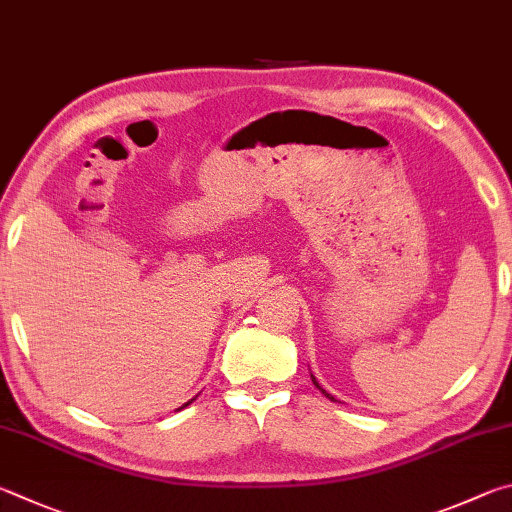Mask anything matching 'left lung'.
<instances>
[{"label":"left lung","instance_id":"left-lung-1","mask_svg":"<svg viewBox=\"0 0 512 512\" xmlns=\"http://www.w3.org/2000/svg\"><path fill=\"white\" fill-rule=\"evenodd\" d=\"M310 378H312V384H315V387H317V389H319V391H321V393H324V396H326V398H330V400H335V398H333V396H330V393H326V391H324V389H321V387H319V382H317V380H315V375H310Z\"/></svg>","mask_w":512,"mask_h":512}]
</instances>
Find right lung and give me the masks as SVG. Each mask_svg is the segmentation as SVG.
<instances>
[{"mask_svg":"<svg viewBox=\"0 0 512 512\" xmlns=\"http://www.w3.org/2000/svg\"><path fill=\"white\" fill-rule=\"evenodd\" d=\"M191 402H193V400H191ZM186 405H188V402H186ZM186 405H184V407H186Z\"/></svg>","mask_w":512,"mask_h":512,"instance_id":"right-lung-1","label":"right lung"}]
</instances>
